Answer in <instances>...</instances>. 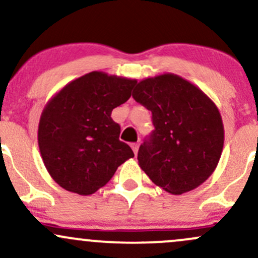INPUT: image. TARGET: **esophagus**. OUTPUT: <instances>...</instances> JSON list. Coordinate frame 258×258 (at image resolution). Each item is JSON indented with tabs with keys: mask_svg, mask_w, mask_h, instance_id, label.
<instances>
[{
	"mask_svg": "<svg viewBox=\"0 0 258 258\" xmlns=\"http://www.w3.org/2000/svg\"><path fill=\"white\" fill-rule=\"evenodd\" d=\"M131 147H132V149H134L135 154H137V152H138V147H140V143H132V144H131Z\"/></svg>",
	"mask_w": 258,
	"mask_h": 258,
	"instance_id": "obj_1",
	"label": "esophagus"
}]
</instances>
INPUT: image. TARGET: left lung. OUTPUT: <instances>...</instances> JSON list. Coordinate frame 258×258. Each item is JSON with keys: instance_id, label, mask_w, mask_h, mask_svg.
Masks as SVG:
<instances>
[{"instance_id": "left-lung-1", "label": "left lung", "mask_w": 258, "mask_h": 258, "mask_svg": "<svg viewBox=\"0 0 258 258\" xmlns=\"http://www.w3.org/2000/svg\"><path fill=\"white\" fill-rule=\"evenodd\" d=\"M132 97L151 110L155 127L138 151L141 169L172 195L202 185L216 170L224 144V126L216 104L174 73L143 79Z\"/></svg>"}]
</instances>
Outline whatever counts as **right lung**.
Listing matches in <instances>:
<instances>
[{
	"instance_id": "obj_1",
	"label": "right lung",
	"mask_w": 258,
	"mask_h": 258,
	"mask_svg": "<svg viewBox=\"0 0 258 258\" xmlns=\"http://www.w3.org/2000/svg\"><path fill=\"white\" fill-rule=\"evenodd\" d=\"M136 79L87 73L66 84L42 110L38 143L50 176L62 188L88 196L105 186L135 154L121 142L115 107L131 97Z\"/></svg>"
}]
</instances>
